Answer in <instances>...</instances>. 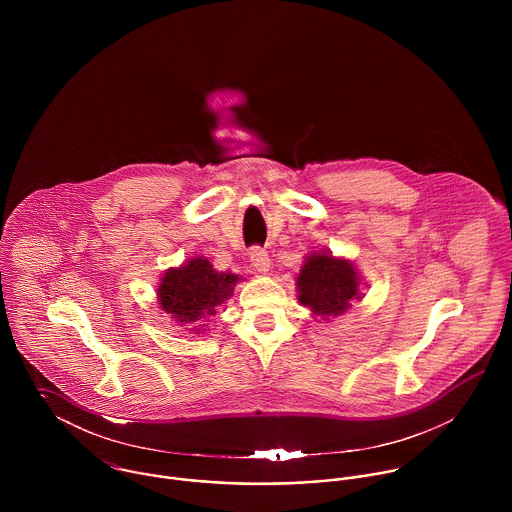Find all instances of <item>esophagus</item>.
Returning a JSON list of instances; mask_svg holds the SVG:
<instances>
[{
    "label": "esophagus",
    "mask_w": 512,
    "mask_h": 512,
    "mask_svg": "<svg viewBox=\"0 0 512 512\" xmlns=\"http://www.w3.org/2000/svg\"><path fill=\"white\" fill-rule=\"evenodd\" d=\"M250 262H252V268H254L256 272H260V274H266V272L270 270V256H268V252L262 250V248H254V250L250 252Z\"/></svg>",
    "instance_id": "obj_1"
}]
</instances>
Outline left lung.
Returning <instances> with one entry per match:
<instances>
[{"label": "left lung", "mask_w": 512, "mask_h": 512, "mask_svg": "<svg viewBox=\"0 0 512 512\" xmlns=\"http://www.w3.org/2000/svg\"><path fill=\"white\" fill-rule=\"evenodd\" d=\"M297 299L313 317L329 321L343 315L355 299H363L361 274L355 262L329 250L309 252L295 278Z\"/></svg>", "instance_id": "obj_1"}]
</instances>
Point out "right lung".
Wrapping results in <instances>:
<instances>
[{"instance_id":"obj_1","label":"right lung","mask_w":512,"mask_h":512,"mask_svg":"<svg viewBox=\"0 0 512 512\" xmlns=\"http://www.w3.org/2000/svg\"><path fill=\"white\" fill-rule=\"evenodd\" d=\"M242 278L232 272H219L213 264L195 256L177 268L163 272L157 286V303L181 327L205 331V319L217 313V307L232 297L234 286Z\"/></svg>"}]
</instances>
